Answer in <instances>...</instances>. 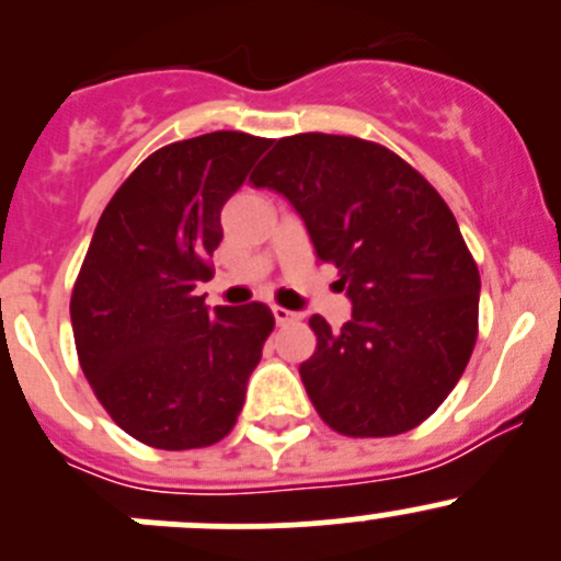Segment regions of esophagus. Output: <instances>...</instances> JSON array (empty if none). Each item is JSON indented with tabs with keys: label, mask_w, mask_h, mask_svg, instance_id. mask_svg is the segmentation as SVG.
<instances>
[{
	"label": "esophagus",
	"mask_w": 561,
	"mask_h": 561,
	"mask_svg": "<svg viewBox=\"0 0 561 561\" xmlns=\"http://www.w3.org/2000/svg\"><path fill=\"white\" fill-rule=\"evenodd\" d=\"M274 320H276V325H287V322H296L298 314L290 312V309H285V307H274Z\"/></svg>",
	"instance_id": "esophagus-1"
}]
</instances>
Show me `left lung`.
I'll use <instances>...</instances> for the list:
<instances>
[{
	"label": "left lung",
	"mask_w": 561,
	"mask_h": 561,
	"mask_svg": "<svg viewBox=\"0 0 561 561\" xmlns=\"http://www.w3.org/2000/svg\"><path fill=\"white\" fill-rule=\"evenodd\" d=\"M290 201L317 260L339 268L353 317L309 320L314 410L344 437H393L456 388L478 339L480 274L448 203L399 154L350 135L276 140L252 173Z\"/></svg>",
	"instance_id": "8db88e82"
}]
</instances>
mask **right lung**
Instances as JSON below:
<instances>
[{
    "label": "right lung",
    "instance_id": "obj_1",
    "mask_svg": "<svg viewBox=\"0 0 561 561\" xmlns=\"http://www.w3.org/2000/svg\"><path fill=\"white\" fill-rule=\"evenodd\" d=\"M271 146L208 133L146 157L105 206L72 287L70 320L107 415L160 450L228 437L274 331L265 304L206 307L222 208Z\"/></svg>",
    "mask_w": 561,
    "mask_h": 561
}]
</instances>
